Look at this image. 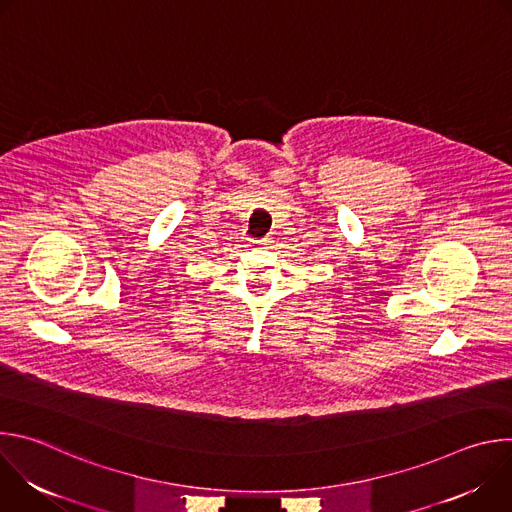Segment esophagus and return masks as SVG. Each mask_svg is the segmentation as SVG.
<instances>
[{"label": "esophagus", "instance_id": "1", "mask_svg": "<svg viewBox=\"0 0 512 512\" xmlns=\"http://www.w3.org/2000/svg\"><path fill=\"white\" fill-rule=\"evenodd\" d=\"M257 243H259V245H269V243H271V239H267V237H265V239H261V241H257Z\"/></svg>", "mask_w": 512, "mask_h": 512}]
</instances>
